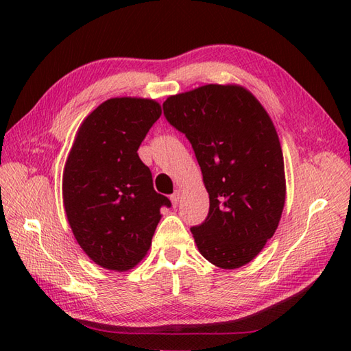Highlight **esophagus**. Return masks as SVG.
Here are the masks:
<instances>
[{
	"mask_svg": "<svg viewBox=\"0 0 351 351\" xmlns=\"http://www.w3.org/2000/svg\"><path fill=\"white\" fill-rule=\"evenodd\" d=\"M180 199H181V191L180 190H176L173 195L170 196V200H171V204H173V206H176L178 204H180Z\"/></svg>",
	"mask_w": 351,
	"mask_h": 351,
	"instance_id": "1",
	"label": "esophagus"
}]
</instances>
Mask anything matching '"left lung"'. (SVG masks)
Listing matches in <instances>:
<instances>
[{"instance_id": "left-lung-1", "label": "left lung", "mask_w": 351, "mask_h": 351, "mask_svg": "<svg viewBox=\"0 0 351 351\" xmlns=\"http://www.w3.org/2000/svg\"><path fill=\"white\" fill-rule=\"evenodd\" d=\"M162 110L191 143L210 195L206 219L191 228L199 252L229 270L250 263L273 237L285 204L271 119L240 86H202L170 96Z\"/></svg>"}]
</instances>
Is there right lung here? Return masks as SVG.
<instances>
[{
    "mask_svg": "<svg viewBox=\"0 0 351 351\" xmlns=\"http://www.w3.org/2000/svg\"><path fill=\"white\" fill-rule=\"evenodd\" d=\"M161 116L152 99L113 98L92 111L63 171V202L72 232L88 258L126 271L151 245L162 206L152 173L137 154Z\"/></svg>",
    "mask_w": 351,
    "mask_h": 351,
    "instance_id": "add662e5",
    "label": "right lung"
}]
</instances>
